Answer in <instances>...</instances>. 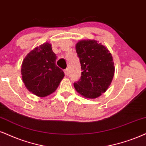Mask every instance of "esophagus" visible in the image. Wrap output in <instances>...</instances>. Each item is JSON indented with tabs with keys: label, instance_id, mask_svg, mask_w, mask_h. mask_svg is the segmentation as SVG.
I'll use <instances>...</instances> for the list:
<instances>
[{
	"label": "esophagus",
	"instance_id": "1",
	"mask_svg": "<svg viewBox=\"0 0 146 146\" xmlns=\"http://www.w3.org/2000/svg\"><path fill=\"white\" fill-rule=\"evenodd\" d=\"M64 74H65V75H69V69H64Z\"/></svg>",
	"mask_w": 146,
	"mask_h": 146
}]
</instances>
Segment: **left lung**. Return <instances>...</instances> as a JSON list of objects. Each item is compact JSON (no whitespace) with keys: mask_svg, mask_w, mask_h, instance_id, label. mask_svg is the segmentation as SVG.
Returning a JSON list of instances; mask_svg holds the SVG:
<instances>
[{"mask_svg":"<svg viewBox=\"0 0 146 146\" xmlns=\"http://www.w3.org/2000/svg\"><path fill=\"white\" fill-rule=\"evenodd\" d=\"M82 76L74 83L78 93L96 98L107 90L114 73L112 56L108 49L96 40H81L76 44Z\"/></svg>","mask_w":146,"mask_h":146,"instance_id":"1","label":"left lung"}]
</instances>
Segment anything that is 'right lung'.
<instances>
[{
    "mask_svg": "<svg viewBox=\"0 0 146 146\" xmlns=\"http://www.w3.org/2000/svg\"><path fill=\"white\" fill-rule=\"evenodd\" d=\"M56 54L49 43L36 47L25 56L21 74L29 92L38 96L45 97L57 89L64 73L56 64Z\"/></svg>",
    "mask_w": 146,
    "mask_h": 146,
    "instance_id": "add662e5",
    "label": "right lung"
}]
</instances>
